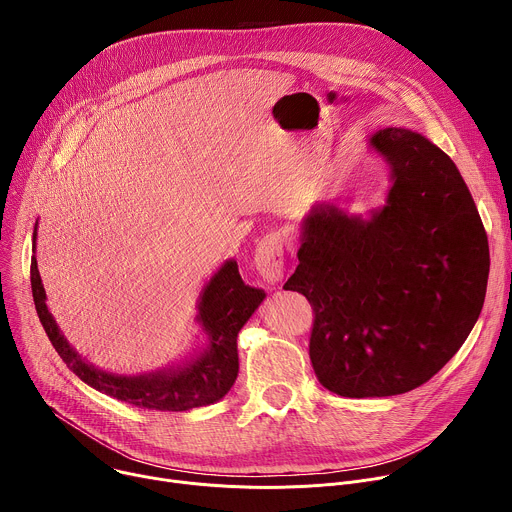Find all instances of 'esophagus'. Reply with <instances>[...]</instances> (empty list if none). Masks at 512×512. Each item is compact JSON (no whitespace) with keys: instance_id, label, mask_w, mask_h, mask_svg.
<instances>
[{"instance_id":"1","label":"esophagus","mask_w":512,"mask_h":512,"mask_svg":"<svg viewBox=\"0 0 512 512\" xmlns=\"http://www.w3.org/2000/svg\"><path fill=\"white\" fill-rule=\"evenodd\" d=\"M253 263L259 277L267 283H275L283 277V239L279 233H269L257 243Z\"/></svg>"}]
</instances>
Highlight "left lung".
Here are the masks:
<instances>
[{
	"label": "left lung",
	"instance_id": "1",
	"mask_svg": "<svg viewBox=\"0 0 512 512\" xmlns=\"http://www.w3.org/2000/svg\"><path fill=\"white\" fill-rule=\"evenodd\" d=\"M369 148L389 170L369 216L314 208L283 289L314 308L310 358L342 397H391L460 350L486 296L488 239L456 164L425 135L385 127Z\"/></svg>",
	"mask_w": 512,
	"mask_h": 512
}]
</instances>
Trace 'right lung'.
<instances>
[{
    "mask_svg": "<svg viewBox=\"0 0 512 512\" xmlns=\"http://www.w3.org/2000/svg\"><path fill=\"white\" fill-rule=\"evenodd\" d=\"M36 237L38 221L32 237L34 253ZM30 279L38 318L66 367L89 387L109 397L156 411L204 407L221 401L231 391L239 375L237 336L265 300V291L245 285L237 261L227 259L202 287L198 298L196 320L206 334V346L194 350L174 367L139 375H117L95 367L68 344L46 306V291L36 257H32Z\"/></svg>",
    "mask_w": 512,
    "mask_h": 512,
    "instance_id": "add662e5",
    "label": "right lung"
}]
</instances>
